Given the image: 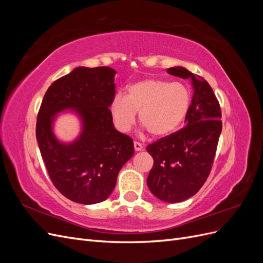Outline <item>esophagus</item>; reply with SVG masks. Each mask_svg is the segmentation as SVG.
<instances>
[{"label":"esophagus","mask_w":263,"mask_h":263,"mask_svg":"<svg viewBox=\"0 0 263 263\" xmlns=\"http://www.w3.org/2000/svg\"><path fill=\"white\" fill-rule=\"evenodd\" d=\"M134 148L136 151H140V150H142V148H144V146H142L138 141H134Z\"/></svg>","instance_id":"esophagus-1"}]
</instances>
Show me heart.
Returning a JSON list of instances; mask_svg holds the SVG:
<instances>
[{
	"label": "heart",
	"instance_id": "1",
	"mask_svg": "<svg viewBox=\"0 0 263 263\" xmlns=\"http://www.w3.org/2000/svg\"><path fill=\"white\" fill-rule=\"evenodd\" d=\"M191 106V91L180 82L144 79L128 86L125 97L116 95L110 104L114 124L119 132H128L136 121L150 135L164 137L184 121Z\"/></svg>",
	"mask_w": 263,
	"mask_h": 263
}]
</instances>
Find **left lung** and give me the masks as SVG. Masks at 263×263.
<instances>
[{
  "label": "left lung",
  "instance_id": "obj_1",
  "mask_svg": "<svg viewBox=\"0 0 263 263\" xmlns=\"http://www.w3.org/2000/svg\"><path fill=\"white\" fill-rule=\"evenodd\" d=\"M166 71L190 80L194 93L185 126L147 146L154 158L147 185L159 200L179 203L196 194L210 176L221 132V112L205 79L183 67Z\"/></svg>",
  "mask_w": 263,
  "mask_h": 263
}]
</instances>
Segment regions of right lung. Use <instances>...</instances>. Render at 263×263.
I'll use <instances>...</instances> for the list:
<instances>
[{"instance_id":"obj_1","label":"right lung","mask_w":263,"mask_h":263,"mask_svg":"<svg viewBox=\"0 0 263 263\" xmlns=\"http://www.w3.org/2000/svg\"><path fill=\"white\" fill-rule=\"evenodd\" d=\"M115 73L108 67L76 68L48 87L37 115L36 138L49 178L76 203L106 200L119 170L134 155L133 139L115 129L110 114ZM65 109H73L83 122L81 136L71 144L60 143L52 133L54 115Z\"/></svg>"}]
</instances>
